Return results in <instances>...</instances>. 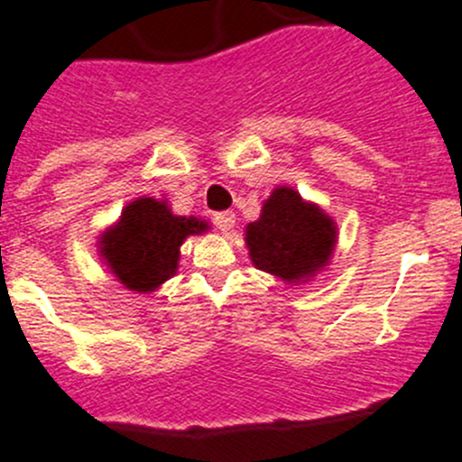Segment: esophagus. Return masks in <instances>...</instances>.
I'll list each match as a JSON object with an SVG mask.
<instances>
[{"instance_id":"esophagus-1","label":"esophagus","mask_w":462,"mask_h":462,"mask_svg":"<svg viewBox=\"0 0 462 462\" xmlns=\"http://www.w3.org/2000/svg\"><path fill=\"white\" fill-rule=\"evenodd\" d=\"M213 222H216V226L222 233H229L233 226H236V213H233V211L216 213V216H213Z\"/></svg>"}]
</instances>
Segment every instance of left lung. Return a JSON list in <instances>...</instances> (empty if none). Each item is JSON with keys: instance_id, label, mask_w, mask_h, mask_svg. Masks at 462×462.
Listing matches in <instances>:
<instances>
[{"instance_id": "1", "label": "left lung", "mask_w": 462, "mask_h": 462, "mask_svg": "<svg viewBox=\"0 0 462 462\" xmlns=\"http://www.w3.org/2000/svg\"><path fill=\"white\" fill-rule=\"evenodd\" d=\"M255 269L285 282H305L321 272L335 251L337 225L317 204L305 202L290 186H278L245 229Z\"/></svg>"}]
</instances>
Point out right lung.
<instances>
[{
  "instance_id": "right-lung-1",
  "label": "right lung",
  "mask_w": 462,
  "mask_h": 462,
  "mask_svg": "<svg viewBox=\"0 0 462 462\" xmlns=\"http://www.w3.org/2000/svg\"><path fill=\"white\" fill-rule=\"evenodd\" d=\"M207 229L208 222L175 216L166 199L139 198L123 208L116 225L103 231L98 249L125 290L148 294L175 276L186 237Z\"/></svg>"
}]
</instances>
